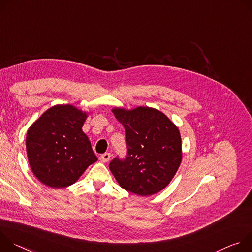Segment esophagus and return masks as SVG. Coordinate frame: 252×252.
Segmentation results:
<instances>
[{
  "instance_id": "obj_1",
  "label": "esophagus",
  "mask_w": 252,
  "mask_h": 252,
  "mask_svg": "<svg viewBox=\"0 0 252 252\" xmlns=\"http://www.w3.org/2000/svg\"><path fill=\"white\" fill-rule=\"evenodd\" d=\"M110 158H111V154L110 153H104V154H102L101 156H100V160L102 161V162H108L109 160H110Z\"/></svg>"
}]
</instances>
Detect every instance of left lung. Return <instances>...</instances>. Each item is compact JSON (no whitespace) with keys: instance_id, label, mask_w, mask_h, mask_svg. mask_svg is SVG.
I'll return each mask as SVG.
<instances>
[{"instance_id":"8db88e82","label":"left lung","mask_w":252,"mask_h":252,"mask_svg":"<svg viewBox=\"0 0 252 252\" xmlns=\"http://www.w3.org/2000/svg\"><path fill=\"white\" fill-rule=\"evenodd\" d=\"M124 126L128 155L115 158L109 168L119 185L139 196L163 190L176 174L182 160L178 127L161 111L151 107L112 109Z\"/></svg>"}]
</instances>
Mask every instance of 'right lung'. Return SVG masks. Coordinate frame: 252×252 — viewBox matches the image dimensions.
Returning <instances> with one entry per match:
<instances>
[{
	"label": "right lung",
	"instance_id": "1",
	"mask_svg": "<svg viewBox=\"0 0 252 252\" xmlns=\"http://www.w3.org/2000/svg\"><path fill=\"white\" fill-rule=\"evenodd\" d=\"M87 117V112L73 105L58 104L46 110L28 129V161L44 185L70 186L98 160L82 130Z\"/></svg>",
	"mask_w": 252,
	"mask_h": 252
}]
</instances>
